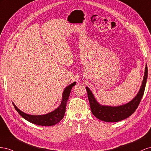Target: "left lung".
<instances>
[{"instance_id":"left-lung-1","label":"left lung","mask_w":151,"mask_h":151,"mask_svg":"<svg viewBox=\"0 0 151 151\" xmlns=\"http://www.w3.org/2000/svg\"><path fill=\"white\" fill-rule=\"evenodd\" d=\"M147 75L148 70L147 64H146L144 79L137 95L130 102L119 106L113 107L101 105L96 101L91 90L88 87H86L90 109H91L92 114L101 121L106 122H118L129 117L134 113L140 104L142 97L144 93Z\"/></svg>"}]
</instances>
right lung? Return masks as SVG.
I'll return each mask as SVG.
<instances>
[{
    "instance_id": "right-lung-1",
    "label": "right lung",
    "mask_w": 151,
    "mask_h": 151,
    "mask_svg": "<svg viewBox=\"0 0 151 151\" xmlns=\"http://www.w3.org/2000/svg\"><path fill=\"white\" fill-rule=\"evenodd\" d=\"M75 85L76 82H73L65 88L63 93V98L61 104H60V106L56 109L50 112V113L48 114L44 115L28 114L19 110L18 107L15 106L14 103H12V104H13V106L17 112H18L23 118H24L26 120H27L29 122L37 124V125L45 127L55 125V124L58 123L63 118L66 111V103L69 96H70L71 90L72 89V87Z\"/></svg>"
}]
</instances>
